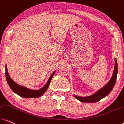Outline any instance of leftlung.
<instances>
[{"label":"left lung","instance_id":"obj_1","mask_svg":"<svg viewBox=\"0 0 124 124\" xmlns=\"http://www.w3.org/2000/svg\"><path fill=\"white\" fill-rule=\"evenodd\" d=\"M117 74V63L116 59L115 58V66L113 72V76L110 80V81L99 90L96 91L94 94L86 97L78 96L77 95H74V97L79 100L80 101L83 102H96L102 99V98L106 97L113 90L114 85L115 84V82L116 80Z\"/></svg>","mask_w":124,"mask_h":124}]
</instances>
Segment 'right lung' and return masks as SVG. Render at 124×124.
<instances>
[{
    "mask_svg": "<svg viewBox=\"0 0 124 124\" xmlns=\"http://www.w3.org/2000/svg\"><path fill=\"white\" fill-rule=\"evenodd\" d=\"M55 73V71L53 72V74H51L50 78H49V79H48V80H47L46 84L42 88L37 90H30V89L26 88L25 87L19 85L17 83H16V82L13 81L11 79L10 76L9 75L7 68V64L6 66H5V76H6V79L9 87H10L11 90L14 91L16 94L18 95L19 96L24 98H39V97L41 96V95H43L46 92L47 88H48L49 85H50L51 80L52 79V78L54 76Z\"/></svg>",
    "mask_w": 124,
    "mask_h": 124,
    "instance_id": "right-lung-1",
    "label": "right lung"
}]
</instances>
